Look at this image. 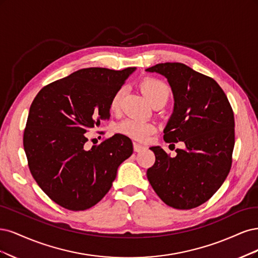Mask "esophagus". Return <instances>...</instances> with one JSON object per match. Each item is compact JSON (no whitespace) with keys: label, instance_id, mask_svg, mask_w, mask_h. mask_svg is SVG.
<instances>
[{"label":"esophagus","instance_id":"esophagus-1","mask_svg":"<svg viewBox=\"0 0 258 258\" xmlns=\"http://www.w3.org/2000/svg\"><path fill=\"white\" fill-rule=\"evenodd\" d=\"M145 147L144 146H141V145H139V144H137V143H134V151L135 152H140V151H143V150H145Z\"/></svg>","mask_w":258,"mask_h":258}]
</instances>
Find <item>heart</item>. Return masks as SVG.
Wrapping results in <instances>:
<instances>
[{"label": "heart", "mask_w": 258, "mask_h": 258, "mask_svg": "<svg viewBox=\"0 0 258 258\" xmlns=\"http://www.w3.org/2000/svg\"><path fill=\"white\" fill-rule=\"evenodd\" d=\"M141 88H143L144 92L146 93L148 98L150 99L152 104L159 102L166 103L168 101L171 93L169 86L159 78H146L141 82ZM123 95L124 87L119 88L113 93L109 104V108L112 112H118L120 110ZM156 128L157 126L155 123L137 118H127L121 121L117 126L118 132L121 133V134L140 141L147 140L153 133H155Z\"/></svg>", "instance_id": "obj_1"}]
</instances>
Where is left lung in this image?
<instances>
[{
	"instance_id": "obj_1",
	"label": "left lung",
	"mask_w": 258,
	"mask_h": 258,
	"mask_svg": "<svg viewBox=\"0 0 258 258\" xmlns=\"http://www.w3.org/2000/svg\"><path fill=\"white\" fill-rule=\"evenodd\" d=\"M167 78L174 109L164 130V140L183 141L171 157L152 147L155 162L147 170L151 186L162 201L179 210L206 203L228 176L235 146L234 111L218 82L185 64L160 63L147 69Z\"/></svg>"
}]
</instances>
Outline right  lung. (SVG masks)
<instances>
[{
    "instance_id": "add662e5",
    "label": "right lung",
    "mask_w": 258,
    "mask_h": 258,
    "mask_svg": "<svg viewBox=\"0 0 258 258\" xmlns=\"http://www.w3.org/2000/svg\"><path fill=\"white\" fill-rule=\"evenodd\" d=\"M134 70L82 69L45 86L32 102L23 132L29 168L45 194L65 209L96 205L133 153L131 139L121 134L90 150L85 144L86 133L110 118V99Z\"/></svg>"
}]
</instances>
